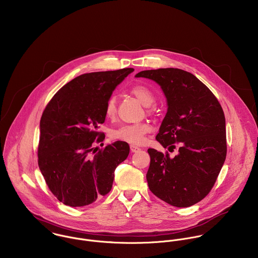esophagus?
Listing matches in <instances>:
<instances>
[{
  "instance_id": "obj_1",
  "label": "esophagus",
  "mask_w": 258,
  "mask_h": 258,
  "mask_svg": "<svg viewBox=\"0 0 258 258\" xmlns=\"http://www.w3.org/2000/svg\"><path fill=\"white\" fill-rule=\"evenodd\" d=\"M130 150L134 153V152H138L140 150V148L135 146V145H130Z\"/></svg>"
}]
</instances>
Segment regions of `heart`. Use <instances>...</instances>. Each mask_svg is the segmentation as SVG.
<instances>
[{"instance_id":"1","label":"heart","mask_w":258,"mask_h":258,"mask_svg":"<svg viewBox=\"0 0 258 258\" xmlns=\"http://www.w3.org/2000/svg\"><path fill=\"white\" fill-rule=\"evenodd\" d=\"M131 93L135 95L142 104L150 106L154 103L156 97L155 94L144 85H135L130 89ZM105 115L107 118L113 119L117 112L116 100L114 96H110L105 104ZM148 113H152V109L149 108ZM151 131V127L148 123L139 122L133 124H124L117 128L112 129L109 133L111 139L115 141L126 142L133 145H140L145 141L146 135Z\"/></svg>"}]
</instances>
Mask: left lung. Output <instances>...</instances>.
Returning <instances> with one entry per match:
<instances>
[{"instance_id": "1", "label": "left lung", "mask_w": 258, "mask_h": 258, "mask_svg": "<svg viewBox=\"0 0 258 258\" xmlns=\"http://www.w3.org/2000/svg\"><path fill=\"white\" fill-rule=\"evenodd\" d=\"M136 77L156 81L163 89L168 111L156 140L170 157L148 149V185L162 201L178 208L205 199L216 183L226 157L225 118L215 94L194 74L179 69L143 71Z\"/></svg>"}]
</instances>
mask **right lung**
I'll use <instances>...</instances> for the list:
<instances>
[{"label":"right lung","mask_w":258,"mask_h":258,"mask_svg":"<svg viewBox=\"0 0 258 258\" xmlns=\"http://www.w3.org/2000/svg\"><path fill=\"white\" fill-rule=\"evenodd\" d=\"M133 69L84 74L63 85L49 100L39 123L37 163L49 190L62 204L84 207L111 190L114 171L129 155L128 143L104 140L97 131L114 88Z\"/></svg>","instance_id":"add662e5"}]
</instances>
